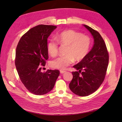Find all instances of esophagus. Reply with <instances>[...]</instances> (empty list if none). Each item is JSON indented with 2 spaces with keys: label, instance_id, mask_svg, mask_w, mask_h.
<instances>
[{
  "label": "esophagus",
  "instance_id": "esophagus-1",
  "mask_svg": "<svg viewBox=\"0 0 122 122\" xmlns=\"http://www.w3.org/2000/svg\"><path fill=\"white\" fill-rule=\"evenodd\" d=\"M60 71V73L61 74H63V73H65L66 71H61H61Z\"/></svg>",
  "mask_w": 122,
  "mask_h": 122
}]
</instances>
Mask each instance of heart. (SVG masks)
<instances>
[{
	"mask_svg": "<svg viewBox=\"0 0 122 122\" xmlns=\"http://www.w3.org/2000/svg\"><path fill=\"white\" fill-rule=\"evenodd\" d=\"M57 41L61 45L67 46L65 56H61L51 62V66L54 68L65 69L73 62L74 60L80 61L85 58L89 51L91 40L89 36L82 35L73 30L61 32L56 37ZM47 51L51 56L58 53V44L51 39L47 44Z\"/></svg>",
	"mask_w": 122,
	"mask_h": 122,
	"instance_id": "1",
	"label": "heart"
}]
</instances>
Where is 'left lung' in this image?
<instances>
[{"instance_id": "1", "label": "left lung", "mask_w": 122, "mask_h": 122, "mask_svg": "<svg viewBox=\"0 0 122 122\" xmlns=\"http://www.w3.org/2000/svg\"><path fill=\"white\" fill-rule=\"evenodd\" d=\"M94 38V45L85 58L73 66L78 71L72 72L69 83L72 92L80 96H86L98 89L104 81L109 62V54L104 40L99 33L86 25Z\"/></svg>"}]
</instances>
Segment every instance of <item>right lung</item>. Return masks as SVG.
Returning <instances> with one entry per match:
<instances>
[{
    "mask_svg": "<svg viewBox=\"0 0 122 122\" xmlns=\"http://www.w3.org/2000/svg\"><path fill=\"white\" fill-rule=\"evenodd\" d=\"M57 27L39 25L28 30L16 48L15 64L20 80L31 93L37 95L53 89L60 74L58 70L41 72L48 59L47 39Z\"/></svg>",
    "mask_w": 122,
    "mask_h": 122,
    "instance_id": "1",
    "label": "right lung"
}]
</instances>
